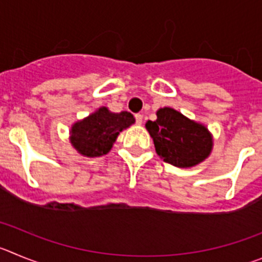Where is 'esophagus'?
I'll return each mask as SVG.
<instances>
[{
  "mask_svg": "<svg viewBox=\"0 0 262 262\" xmlns=\"http://www.w3.org/2000/svg\"><path fill=\"white\" fill-rule=\"evenodd\" d=\"M142 121H143V116H142V115L137 114L136 115V124H137V125H141V124H142Z\"/></svg>",
  "mask_w": 262,
  "mask_h": 262,
  "instance_id": "esophagus-1",
  "label": "esophagus"
}]
</instances>
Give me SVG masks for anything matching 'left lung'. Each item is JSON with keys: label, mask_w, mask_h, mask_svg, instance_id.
Returning <instances> with one entry per match:
<instances>
[{"label": "left lung", "mask_w": 262, "mask_h": 262, "mask_svg": "<svg viewBox=\"0 0 262 262\" xmlns=\"http://www.w3.org/2000/svg\"><path fill=\"white\" fill-rule=\"evenodd\" d=\"M155 150L164 162L180 168L197 166L213 148V137L202 124L189 120L173 108L157 111V120L146 122Z\"/></svg>", "instance_id": "left-lung-1"}]
</instances>
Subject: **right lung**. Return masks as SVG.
<instances>
[{
    "mask_svg": "<svg viewBox=\"0 0 262 262\" xmlns=\"http://www.w3.org/2000/svg\"><path fill=\"white\" fill-rule=\"evenodd\" d=\"M134 121L130 112L115 114L107 107H100L86 119L73 124L70 142L84 157H102L112 148L120 132L129 128Z\"/></svg>",
    "mask_w": 262,
    "mask_h": 262,
    "instance_id": "right-lung-1",
    "label": "right lung"
}]
</instances>
